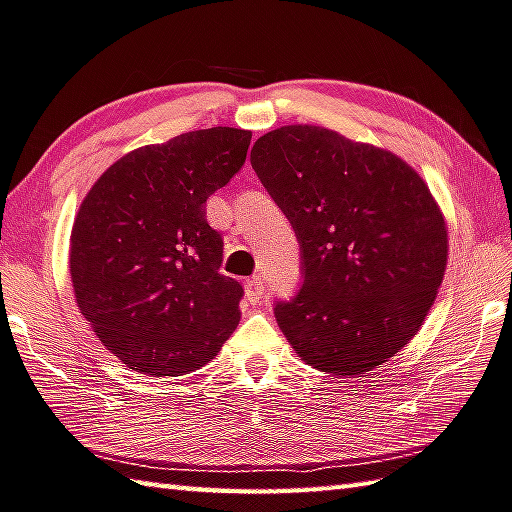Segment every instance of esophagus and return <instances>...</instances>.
Segmentation results:
<instances>
[{"label": "esophagus", "instance_id": "obj_1", "mask_svg": "<svg viewBox=\"0 0 512 512\" xmlns=\"http://www.w3.org/2000/svg\"><path fill=\"white\" fill-rule=\"evenodd\" d=\"M266 291H268L266 282H264L259 275H255L253 280L246 282V297H248L250 302H259V300H262V297L266 295Z\"/></svg>", "mask_w": 512, "mask_h": 512}]
</instances>
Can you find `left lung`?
<instances>
[{"mask_svg":"<svg viewBox=\"0 0 512 512\" xmlns=\"http://www.w3.org/2000/svg\"><path fill=\"white\" fill-rule=\"evenodd\" d=\"M250 165L300 244V291L275 302L286 340L327 374L383 365L421 329L448 262L427 185L392 152L315 125L257 138Z\"/></svg>","mask_w":512,"mask_h":512,"instance_id":"left-lung-1","label":"left lung"}]
</instances>
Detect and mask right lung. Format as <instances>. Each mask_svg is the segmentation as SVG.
<instances>
[{
  "mask_svg": "<svg viewBox=\"0 0 512 512\" xmlns=\"http://www.w3.org/2000/svg\"><path fill=\"white\" fill-rule=\"evenodd\" d=\"M253 134L212 127L125 154L100 176L71 232L80 313L129 369L181 376L239 324L244 288L219 273L224 239L206 201L246 163Z\"/></svg>",
  "mask_w": 512,
  "mask_h": 512,
  "instance_id": "add662e5",
  "label": "right lung"
}]
</instances>
